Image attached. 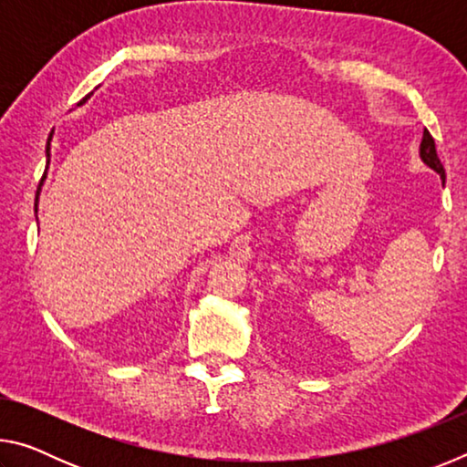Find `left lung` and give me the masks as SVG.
Masks as SVG:
<instances>
[{
	"mask_svg": "<svg viewBox=\"0 0 467 467\" xmlns=\"http://www.w3.org/2000/svg\"><path fill=\"white\" fill-rule=\"evenodd\" d=\"M420 158L426 167H431L434 172H439L442 183H445V169H442V164L437 156V148H434V140L429 133V130H424L422 133V141H420Z\"/></svg>",
	"mask_w": 467,
	"mask_h": 467,
	"instance_id": "obj_1",
	"label": "left lung"
}]
</instances>
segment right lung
<instances>
[{
  "label": "right lung",
  "mask_w": 467,
  "mask_h": 467,
  "mask_svg": "<svg viewBox=\"0 0 467 467\" xmlns=\"http://www.w3.org/2000/svg\"><path fill=\"white\" fill-rule=\"evenodd\" d=\"M90 99V94L86 99H82L80 100V105L82 102H86ZM51 138H53V133L49 136V140H47V148H45V152H47V167H49V162H51ZM45 177H47V171H45V175H43V179H41V183H38V189H36V200H35V212L38 210V195H41V187H43V181H45Z\"/></svg>",
  "instance_id": "add662e5"
}]
</instances>
